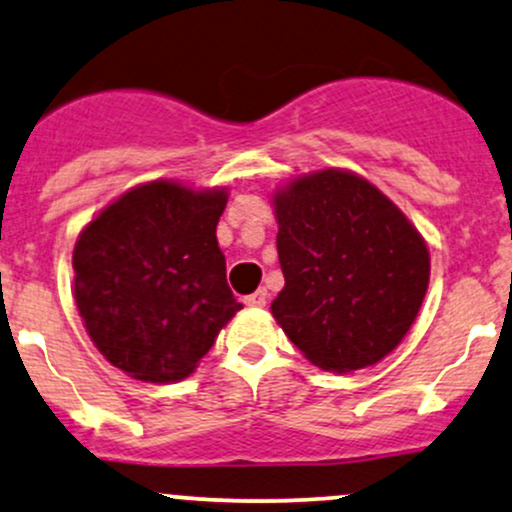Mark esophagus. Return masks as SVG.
<instances>
[{"mask_svg": "<svg viewBox=\"0 0 512 512\" xmlns=\"http://www.w3.org/2000/svg\"><path fill=\"white\" fill-rule=\"evenodd\" d=\"M245 303L252 305V308H264L267 305V289H257L255 293H250Z\"/></svg>", "mask_w": 512, "mask_h": 512, "instance_id": "1", "label": "esophagus"}]
</instances>
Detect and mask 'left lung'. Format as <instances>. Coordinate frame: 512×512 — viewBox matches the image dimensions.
<instances>
[{"instance_id": "obj_1", "label": "left lung", "mask_w": 512, "mask_h": 512, "mask_svg": "<svg viewBox=\"0 0 512 512\" xmlns=\"http://www.w3.org/2000/svg\"><path fill=\"white\" fill-rule=\"evenodd\" d=\"M284 289L272 315L317 368L378 363L409 332L428 289L426 240L361 175L327 168L274 195Z\"/></svg>"}]
</instances>
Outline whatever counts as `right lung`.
Instances as JSON below:
<instances>
[{"label": "right lung", "instance_id": "1", "mask_svg": "<svg viewBox=\"0 0 512 512\" xmlns=\"http://www.w3.org/2000/svg\"><path fill=\"white\" fill-rule=\"evenodd\" d=\"M226 202V190L154 180L81 231L72 257L76 308L115 368L146 383L187 378L243 308L216 240Z\"/></svg>", "mask_w": 512, "mask_h": 512}]
</instances>
